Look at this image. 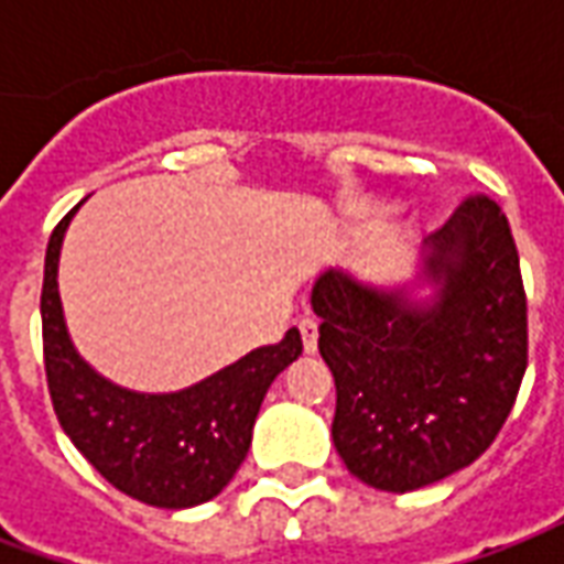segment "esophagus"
<instances>
[{"label": "esophagus", "instance_id": "obj_1", "mask_svg": "<svg viewBox=\"0 0 564 564\" xmlns=\"http://www.w3.org/2000/svg\"><path fill=\"white\" fill-rule=\"evenodd\" d=\"M299 332H302V347H305V354H317V319L302 317L299 319Z\"/></svg>", "mask_w": 564, "mask_h": 564}]
</instances>
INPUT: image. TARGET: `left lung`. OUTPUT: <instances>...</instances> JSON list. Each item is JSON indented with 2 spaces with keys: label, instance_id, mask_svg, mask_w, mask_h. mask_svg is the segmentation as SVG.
<instances>
[{
  "label": "left lung",
  "instance_id": "1",
  "mask_svg": "<svg viewBox=\"0 0 564 564\" xmlns=\"http://www.w3.org/2000/svg\"><path fill=\"white\" fill-rule=\"evenodd\" d=\"M435 302L323 274L311 305L335 378L332 441L383 492L437 484L484 453L529 366L520 253L496 198L471 193L425 241Z\"/></svg>",
  "mask_w": 564,
  "mask_h": 564
}]
</instances>
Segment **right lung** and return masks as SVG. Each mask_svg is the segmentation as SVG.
<instances>
[{
  "instance_id": "1",
  "label": "right lung",
  "mask_w": 564,
  "mask_h": 564,
  "mask_svg": "<svg viewBox=\"0 0 564 564\" xmlns=\"http://www.w3.org/2000/svg\"><path fill=\"white\" fill-rule=\"evenodd\" d=\"M72 208L47 241L42 283L44 375L54 414L72 444L120 492L153 508H193L220 496L245 462L271 380L302 354L299 329L259 347L196 387L172 395L120 390L68 341L56 262Z\"/></svg>"
}]
</instances>
